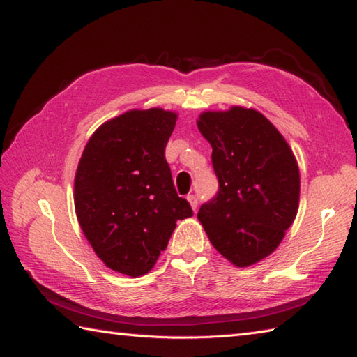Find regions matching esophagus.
Instances as JSON below:
<instances>
[{
    "label": "esophagus",
    "mask_w": 357,
    "mask_h": 357,
    "mask_svg": "<svg viewBox=\"0 0 357 357\" xmlns=\"http://www.w3.org/2000/svg\"><path fill=\"white\" fill-rule=\"evenodd\" d=\"M187 201L190 202V207L193 208V211H196V208H198V198H196L195 195H188Z\"/></svg>",
    "instance_id": "obj_1"
}]
</instances>
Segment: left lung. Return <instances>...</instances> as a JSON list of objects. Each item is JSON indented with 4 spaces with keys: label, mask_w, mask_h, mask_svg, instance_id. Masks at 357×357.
Masks as SVG:
<instances>
[{
    "label": "left lung",
    "mask_w": 357,
    "mask_h": 357,
    "mask_svg": "<svg viewBox=\"0 0 357 357\" xmlns=\"http://www.w3.org/2000/svg\"><path fill=\"white\" fill-rule=\"evenodd\" d=\"M196 124L213 149L219 181L216 198L204 204L198 219L227 261L250 267L275 252L298 215V161L278 128L255 109L206 110Z\"/></svg>",
    "instance_id": "8db88e82"
}]
</instances>
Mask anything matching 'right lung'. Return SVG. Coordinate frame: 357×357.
Wrapping results in <instances>:
<instances>
[{
    "label": "right lung",
    "mask_w": 357,
    "mask_h": 357,
    "mask_svg": "<svg viewBox=\"0 0 357 357\" xmlns=\"http://www.w3.org/2000/svg\"><path fill=\"white\" fill-rule=\"evenodd\" d=\"M178 113L133 109L105 121L75 173L78 222L105 267L139 278L155 267L179 219L193 216L174 190L164 151Z\"/></svg>",
    "instance_id": "obj_1"
}]
</instances>
